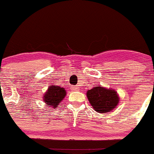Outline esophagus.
Returning a JSON list of instances; mask_svg holds the SVG:
<instances>
[{
    "instance_id": "1",
    "label": "esophagus",
    "mask_w": 154,
    "mask_h": 154,
    "mask_svg": "<svg viewBox=\"0 0 154 154\" xmlns=\"http://www.w3.org/2000/svg\"><path fill=\"white\" fill-rule=\"evenodd\" d=\"M71 89L73 90V91H78V87H72Z\"/></svg>"
}]
</instances>
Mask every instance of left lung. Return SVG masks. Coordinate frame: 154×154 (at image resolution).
<instances>
[{
    "instance_id": "8db88e82",
    "label": "left lung",
    "mask_w": 154,
    "mask_h": 154,
    "mask_svg": "<svg viewBox=\"0 0 154 154\" xmlns=\"http://www.w3.org/2000/svg\"><path fill=\"white\" fill-rule=\"evenodd\" d=\"M87 97L92 107L101 113L113 110L120 100L117 91L103 87H95L87 91Z\"/></svg>"
}]
</instances>
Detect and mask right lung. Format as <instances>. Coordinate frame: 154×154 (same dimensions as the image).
Segmentation results:
<instances>
[{"mask_svg":"<svg viewBox=\"0 0 154 154\" xmlns=\"http://www.w3.org/2000/svg\"><path fill=\"white\" fill-rule=\"evenodd\" d=\"M66 90L63 87L57 85L50 86L44 94L43 100L47 105H51L50 106L53 108L57 107L66 96Z\"/></svg>","mask_w":154,"mask_h":154,"instance_id":"add662e5","label":"right lung"}]
</instances>
